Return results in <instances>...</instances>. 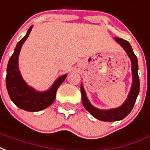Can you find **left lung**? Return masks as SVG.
Wrapping results in <instances>:
<instances>
[{
	"instance_id": "obj_1",
	"label": "left lung",
	"mask_w": 150,
	"mask_h": 150,
	"mask_svg": "<svg viewBox=\"0 0 150 150\" xmlns=\"http://www.w3.org/2000/svg\"><path fill=\"white\" fill-rule=\"evenodd\" d=\"M115 40L117 44L125 50L128 57L131 61V71H132V85L130 91L126 98L125 102L118 107L109 110L98 109L92 105L91 102L86 96V91L84 90L83 84H81V95H82V102L83 104L84 108L87 111L91 113V115L97 118L98 120L103 121V122H115L119 121L126 117L130 113L134 107V105L140 90V83H139V77H138V64L136 55H134L132 47L128 41L122 40L121 38L115 37Z\"/></svg>"
}]
</instances>
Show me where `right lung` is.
I'll use <instances>...</instances> for the list:
<instances>
[{"instance_id":"add662e5","label":"right lung","mask_w":150,"mask_h":150,"mask_svg":"<svg viewBox=\"0 0 150 150\" xmlns=\"http://www.w3.org/2000/svg\"><path fill=\"white\" fill-rule=\"evenodd\" d=\"M33 27L31 26L28 28L27 34L17 43L13 55L10 57L7 66L6 87L11 100L16 106L26 111L36 112L47 108L54 103L59 86L65 80L67 75H61L49 89L44 91H39L28 86L22 78L19 70V55L22 45L28 37Z\"/></svg>"}]
</instances>
